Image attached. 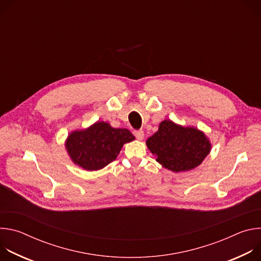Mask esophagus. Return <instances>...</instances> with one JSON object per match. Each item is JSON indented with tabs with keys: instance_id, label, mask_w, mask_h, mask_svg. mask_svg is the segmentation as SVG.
Returning a JSON list of instances; mask_svg holds the SVG:
<instances>
[{
	"instance_id": "1",
	"label": "esophagus",
	"mask_w": 261,
	"mask_h": 261,
	"mask_svg": "<svg viewBox=\"0 0 261 261\" xmlns=\"http://www.w3.org/2000/svg\"><path fill=\"white\" fill-rule=\"evenodd\" d=\"M133 134H134V136H135L138 140H141V139L143 138V136H144V134H143V131H142V130L134 131V132H133Z\"/></svg>"
}]
</instances>
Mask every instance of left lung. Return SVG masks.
Here are the masks:
<instances>
[{"label": "left lung", "instance_id": "left-lung-1", "mask_svg": "<svg viewBox=\"0 0 261 261\" xmlns=\"http://www.w3.org/2000/svg\"><path fill=\"white\" fill-rule=\"evenodd\" d=\"M146 145L156 156L157 162L174 172L195 168L211 151V143L201 131L181 127L167 120L147 138Z\"/></svg>", "mask_w": 261, "mask_h": 261}]
</instances>
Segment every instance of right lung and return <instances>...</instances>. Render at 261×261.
Segmentation results:
<instances>
[{"label":"right lung","instance_id":"add662e5","mask_svg":"<svg viewBox=\"0 0 261 261\" xmlns=\"http://www.w3.org/2000/svg\"><path fill=\"white\" fill-rule=\"evenodd\" d=\"M135 137L127 129L97 122L87 130L72 132L66 141L72 161L86 170H99L116 160L124 143Z\"/></svg>","mask_w":261,"mask_h":261}]
</instances>
